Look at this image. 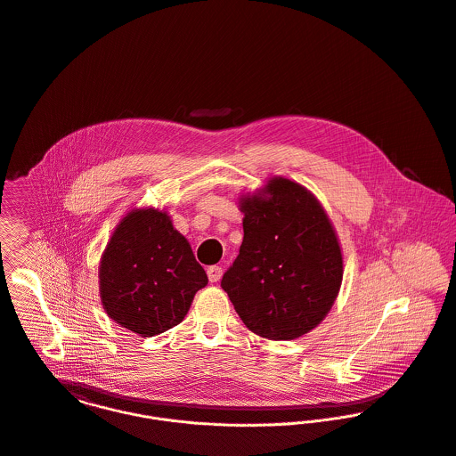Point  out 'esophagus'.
<instances>
[{"label": "esophagus", "mask_w": 456, "mask_h": 456, "mask_svg": "<svg viewBox=\"0 0 456 456\" xmlns=\"http://www.w3.org/2000/svg\"><path fill=\"white\" fill-rule=\"evenodd\" d=\"M208 280L211 281V283H216L220 278H222V267L220 265H211V267H208Z\"/></svg>", "instance_id": "1"}]
</instances>
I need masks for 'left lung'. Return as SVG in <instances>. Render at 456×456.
Here are the masks:
<instances>
[{"instance_id":"8db88e82","label":"left lung","mask_w":456,"mask_h":456,"mask_svg":"<svg viewBox=\"0 0 456 456\" xmlns=\"http://www.w3.org/2000/svg\"><path fill=\"white\" fill-rule=\"evenodd\" d=\"M243 243L222 278L253 334L297 339L329 314L343 281V253L320 201L301 183L273 176L240 198Z\"/></svg>"}]
</instances>
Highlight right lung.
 Here are the masks:
<instances>
[{
  "label": "right lung",
  "instance_id": "add662e5",
  "mask_svg": "<svg viewBox=\"0 0 456 456\" xmlns=\"http://www.w3.org/2000/svg\"><path fill=\"white\" fill-rule=\"evenodd\" d=\"M206 285L201 264L164 209H131L102 255V309L115 323L142 338L178 325Z\"/></svg>",
  "mask_w": 456,
  "mask_h": 456
}]
</instances>
